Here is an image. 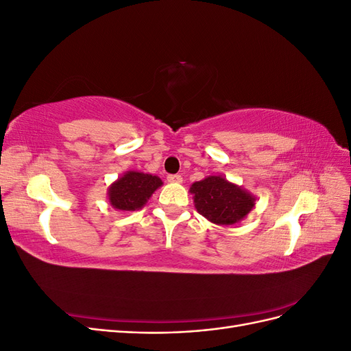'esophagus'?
Listing matches in <instances>:
<instances>
[{
  "mask_svg": "<svg viewBox=\"0 0 351 351\" xmlns=\"http://www.w3.org/2000/svg\"><path fill=\"white\" fill-rule=\"evenodd\" d=\"M167 180H168L169 183H182L183 182V177L178 176V174H169L167 177Z\"/></svg>",
  "mask_w": 351,
  "mask_h": 351,
  "instance_id": "34e87169",
  "label": "esophagus"
}]
</instances>
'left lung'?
Returning <instances> with one entry per match:
<instances>
[{"instance_id": "8db88e82", "label": "left lung", "mask_w": 351, "mask_h": 351, "mask_svg": "<svg viewBox=\"0 0 351 351\" xmlns=\"http://www.w3.org/2000/svg\"><path fill=\"white\" fill-rule=\"evenodd\" d=\"M195 208L212 224L234 226L256 205V196L222 176H208L190 186Z\"/></svg>"}]
</instances>
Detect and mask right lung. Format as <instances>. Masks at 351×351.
<instances>
[{"label": "right lung", "mask_w": 351, "mask_h": 351, "mask_svg": "<svg viewBox=\"0 0 351 351\" xmlns=\"http://www.w3.org/2000/svg\"><path fill=\"white\" fill-rule=\"evenodd\" d=\"M162 184V180L158 176L129 169L110 184L108 202L120 212L139 210Z\"/></svg>", "instance_id": "right-lung-1"}]
</instances>
